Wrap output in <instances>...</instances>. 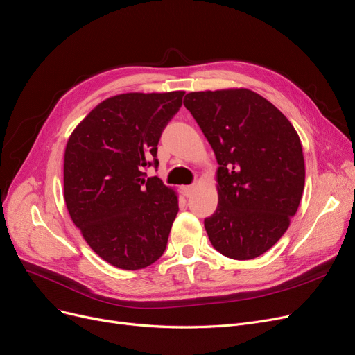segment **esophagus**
<instances>
[{
  "label": "esophagus",
  "mask_w": 355,
  "mask_h": 355,
  "mask_svg": "<svg viewBox=\"0 0 355 355\" xmlns=\"http://www.w3.org/2000/svg\"><path fill=\"white\" fill-rule=\"evenodd\" d=\"M181 190H182V194H184V196H186V197H190V196L194 193L196 186H194V184H191V186H184Z\"/></svg>",
  "instance_id": "obj_1"
}]
</instances>
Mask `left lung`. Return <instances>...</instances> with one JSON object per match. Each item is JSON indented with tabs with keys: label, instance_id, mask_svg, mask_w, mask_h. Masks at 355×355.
I'll list each match as a JSON object with an SVG mask.
<instances>
[{
	"label": "left lung",
	"instance_id": "8db88e82",
	"mask_svg": "<svg viewBox=\"0 0 355 355\" xmlns=\"http://www.w3.org/2000/svg\"><path fill=\"white\" fill-rule=\"evenodd\" d=\"M218 159L219 205L205 227L216 251L252 259L279 241L304 189L300 137L257 92L236 88L184 97Z\"/></svg>",
	"mask_w": 355,
	"mask_h": 355
}]
</instances>
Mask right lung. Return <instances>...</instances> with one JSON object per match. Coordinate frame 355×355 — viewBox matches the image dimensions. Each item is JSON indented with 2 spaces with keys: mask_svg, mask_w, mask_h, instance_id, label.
<instances>
[{
  "mask_svg": "<svg viewBox=\"0 0 355 355\" xmlns=\"http://www.w3.org/2000/svg\"><path fill=\"white\" fill-rule=\"evenodd\" d=\"M182 96L184 91L110 97L68 139L64 196L69 216L91 250L117 268H145L166 248L177 194L144 171L158 168V142Z\"/></svg>",
  "mask_w": 355,
  "mask_h": 355,
  "instance_id": "1",
  "label": "right lung"
}]
</instances>
